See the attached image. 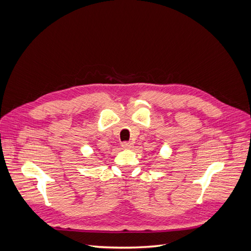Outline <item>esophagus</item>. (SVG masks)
I'll return each mask as SVG.
<instances>
[{
  "label": "esophagus",
  "mask_w": 251,
  "mask_h": 251,
  "mask_svg": "<svg viewBox=\"0 0 251 251\" xmlns=\"http://www.w3.org/2000/svg\"><path fill=\"white\" fill-rule=\"evenodd\" d=\"M121 147H123L124 149L130 150V149H132L134 146H133L132 142H123V144H121Z\"/></svg>",
  "instance_id": "esophagus-1"
}]
</instances>
